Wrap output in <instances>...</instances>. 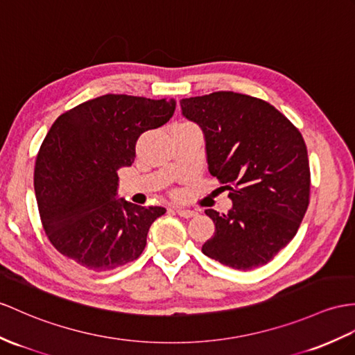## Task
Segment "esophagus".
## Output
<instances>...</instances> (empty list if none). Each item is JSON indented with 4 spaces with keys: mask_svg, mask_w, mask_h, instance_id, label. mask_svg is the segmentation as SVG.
<instances>
[{
    "mask_svg": "<svg viewBox=\"0 0 355 355\" xmlns=\"http://www.w3.org/2000/svg\"><path fill=\"white\" fill-rule=\"evenodd\" d=\"M176 214L182 218H191V217H196V215H197L196 211L187 209V207H176Z\"/></svg>",
    "mask_w": 355,
    "mask_h": 355,
    "instance_id": "1",
    "label": "esophagus"
}]
</instances>
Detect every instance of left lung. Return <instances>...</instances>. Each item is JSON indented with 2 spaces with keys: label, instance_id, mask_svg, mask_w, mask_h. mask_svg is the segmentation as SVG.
Returning <instances> with one entry per match:
<instances>
[{
  "label": "left lung",
  "instance_id": "obj_1",
  "mask_svg": "<svg viewBox=\"0 0 355 355\" xmlns=\"http://www.w3.org/2000/svg\"><path fill=\"white\" fill-rule=\"evenodd\" d=\"M180 108L200 126L207 170L233 203L227 214L205 211L215 232L203 254L243 271L268 263L297 235L309 206L302 135L271 103L235 92L187 98Z\"/></svg>",
  "mask_w": 355,
  "mask_h": 355
}]
</instances>
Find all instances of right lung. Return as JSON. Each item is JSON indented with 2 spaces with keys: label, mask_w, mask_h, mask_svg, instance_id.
<instances>
[{
  "label": "right lung",
  "mask_w": 355,
  "mask_h": 355,
  "mask_svg": "<svg viewBox=\"0 0 355 355\" xmlns=\"http://www.w3.org/2000/svg\"><path fill=\"white\" fill-rule=\"evenodd\" d=\"M175 99L103 94L60 116L34 168L40 220L63 256L92 272H107L143 253L162 206L117 197L122 167H131L143 132L167 123Z\"/></svg>",
  "instance_id": "obj_1"
}]
</instances>
